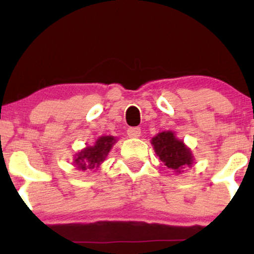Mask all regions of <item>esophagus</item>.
I'll return each mask as SVG.
<instances>
[{
	"instance_id": "1",
	"label": "esophagus",
	"mask_w": 254,
	"mask_h": 254,
	"mask_svg": "<svg viewBox=\"0 0 254 254\" xmlns=\"http://www.w3.org/2000/svg\"><path fill=\"white\" fill-rule=\"evenodd\" d=\"M127 136L131 138H136V137L141 136V129L139 127H129L127 129Z\"/></svg>"
}]
</instances>
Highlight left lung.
<instances>
[{
    "mask_svg": "<svg viewBox=\"0 0 254 254\" xmlns=\"http://www.w3.org/2000/svg\"><path fill=\"white\" fill-rule=\"evenodd\" d=\"M156 155L160 157L165 166L180 173L184 166H191L193 157L189 148L184 145L183 141L176 138L173 132L164 131L151 139Z\"/></svg>",
    "mask_w": 254,
    "mask_h": 254,
    "instance_id": "1",
    "label": "left lung"
}]
</instances>
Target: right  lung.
Masks as SVG:
<instances>
[{"label":"right lung","mask_w":254,"mask_h":254,"mask_svg":"<svg viewBox=\"0 0 254 254\" xmlns=\"http://www.w3.org/2000/svg\"><path fill=\"white\" fill-rule=\"evenodd\" d=\"M115 142V137L112 136L99 137L93 147H87L86 149L77 154L76 160H75L77 167L80 170L98 167L104 161L105 157L107 156Z\"/></svg>","instance_id":"add662e5"}]
</instances>
